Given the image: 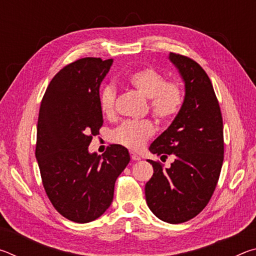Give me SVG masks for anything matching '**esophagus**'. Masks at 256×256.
<instances>
[{
	"mask_svg": "<svg viewBox=\"0 0 256 256\" xmlns=\"http://www.w3.org/2000/svg\"><path fill=\"white\" fill-rule=\"evenodd\" d=\"M130 154H131V159H132V160H136H136H140V159H141L140 156H138V154H136V152H133V151H131V152H130Z\"/></svg>",
	"mask_w": 256,
	"mask_h": 256,
	"instance_id": "esophagus-1",
	"label": "esophagus"
}]
</instances>
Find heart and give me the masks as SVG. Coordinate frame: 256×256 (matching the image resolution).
<instances>
[{
  "label": "heart",
  "mask_w": 256,
  "mask_h": 256,
  "mask_svg": "<svg viewBox=\"0 0 256 256\" xmlns=\"http://www.w3.org/2000/svg\"><path fill=\"white\" fill-rule=\"evenodd\" d=\"M128 84L148 98L149 110L160 123L172 122L184 105L183 86L177 81H166L162 72L154 68H138L130 73ZM116 92L110 84L104 86L99 92V106L105 116L115 112ZM154 134V125L149 120H125L112 133V141L128 149H140Z\"/></svg>",
  "instance_id": "b5f03b06"
}]
</instances>
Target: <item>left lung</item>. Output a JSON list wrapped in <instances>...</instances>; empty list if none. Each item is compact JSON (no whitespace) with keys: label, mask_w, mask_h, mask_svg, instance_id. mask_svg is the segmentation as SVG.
<instances>
[{"label":"left lung","mask_w":256,"mask_h":256,"mask_svg":"<svg viewBox=\"0 0 256 256\" xmlns=\"http://www.w3.org/2000/svg\"><path fill=\"white\" fill-rule=\"evenodd\" d=\"M170 60L185 84L184 105L149 150L175 160L170 168L149 160L154 175L144 190L156 216L180 224L200 214L214 192L224 162V124L214 86L200 64L175 53Z\"/></svg>","instance_id":"left-lung-1"}]
</instances>
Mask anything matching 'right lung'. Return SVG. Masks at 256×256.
<instances>
[{"instance_id": "1", "label": "right lung", "mask_w": 256, "mask_h": 256, "mask_svg": "<svg viewBox=\"0 0 256 256\" xmlns=\"http://www.w3.org/2000/svg\"><path fill=\"white\" fill-rule=\"evenodd\" d=\"M112 60L84 58L58 72L47 86L37 124L36 159L52 204L71 222L100 216L112 201L114 186L130 162L120 144L102 156L88 146L102 126L99 86Z\"/></svg>"}]
</instances>
